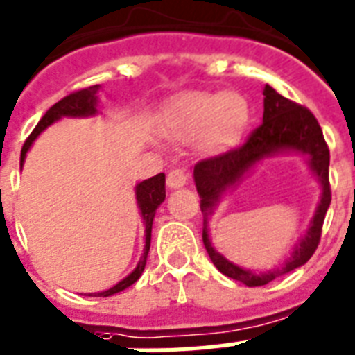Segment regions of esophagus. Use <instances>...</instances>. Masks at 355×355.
I'll return each instance as SVG.
<instances>
[{
	"mask_svg": "<svg viewBox=\"0 0 355 355\" xmlns=\"http://www.w3.org/2000/svg\"><path fill=\"white\" fill-rule=\"evenodd\" d=\"M187 181H189V174L181 168H174V171H171V174L166 175V184L171 189H180Z\"/></svg>",
	"mask_w": 355,
	"mask_h": 355,
	"instance_id": "obj_1",
	"label": "esophagus"
}]
</instances>
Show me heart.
I'll return each mask as SVG.
<instances>
[{"mask_svg": "<svg viewBox=\"0 0 355 355\" xmlns=\"http://www.w3.org/2000/svg\"><path fill=\"white\" fill-rule=\"evenodd\" d=\"M247 99L236 92H183L168 101L165 134L178 141L199 137V148L218 154L237 143L248 123Z\"/></svg>", "mask_w": 355, "mask_h": 355, "instance_id": "heart-1", "label": "heart"}]
</instances>
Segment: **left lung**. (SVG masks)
Here are the masks:
<instances>
[{"instance_id":"left-lung-1","label":"left lung","mask_w":355,"mask_h":355,"mask_svg":"<svg viewBox=\"0 0 355 355\" xmlns=\"http://www.w3.org/2000/svg\"><path fill=\"white\" fill-rule=\"evenodd\" d=\"M263 96H265L263 123L248 134L247 141L241 146L228 148V150L216 154V156L203 157L194 166L196 189H198V194L201 198V212L205 214V248H207L210 259L221 274L236 281H241L248 286L266 285L272 279L304 265L310 257L314 256L319 239H321L324 216H327L330 199H332L329 181V145L324 141L323 132H321V127H319L318 119L314 118V114L303 105L283 98L281 94L272 89L270 85H265ZM277 150H300L304 153H309L311 168L318 175L324 189V196L309 232L305 234L286 265L265 275H254L227 262L220 254L213 250L209 245L208 231L206 230V216L211 211V207L217 202L218 196L227 186L235 182L257 160Z\"/></svg>"}]
</instances>
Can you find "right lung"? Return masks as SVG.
Segmentation results:
<instances>
[{"mask_svg": "<svg viewBox=\"0 0 355 355\" xmlns=\"http://www.w3.org/2000/svg\"><path fill=\"white\" fill-rule=\"evenodd\" d=\"M99 90V85H92V87H87V89L76 90V92H70L69 96H65L63 99H60L58 103L52 105L43 118L40 119V123L36 125V128L32 130V134L26 137L25 145L21 148V159H19V165L23 166V161H25L26 152L31 148L32 141L40 136L41 132L45 130L49 125L55 121V119L63 118V116H70V118H85V116H92L96 114V92ZM165 174H157L150 180L141 181V183L136 187V199L137 205H139V210H141L143 221H145V250H143V257L139 259L137 266L134 268L132 274H128L123 281H119L118 285L112 286V288L105 290V292H98L96 295H101V297H108V295L118 294L121 290L128 288L130 285H134L139 276L145 270L146 265V256H148V250H150V236H152V221H154V216H156V210L163 201H165ZM90 295V294H89Z\"/></svg>", "mask_w": 355, "mask_h": 355, "instance_id": "right-lung-1", "label": "right lung"}]
</instances>
